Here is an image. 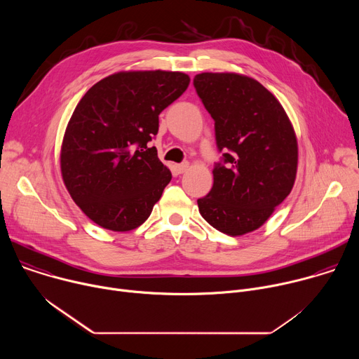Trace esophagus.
<instances>
[{
  "mask_svg": "<svg viewBox=\"0 0 359 359\" xmlns=\"http://www.w3.org/2000/svg\"><path fill=\"white\" fill-rule=\"evenodd\" d=\"M189 168H190V165H189L187 162H184V163H179V165H175V170H176L177 173H184Z\"/></svg>",
  "mask_w": 359,
  "mask_h": 359,
  "instance_id": "34e87169",
  "label": "esophagus"
}]
</instances>
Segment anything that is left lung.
Wrapping results in <instances>:
<instances>
[{"label":"left lung","mask_w":359,"mask_h":359,"mask_svg":"<svg viewBox=\"0 0 359 359\" xmlns=\"http://www.w3.org/2000/svg\"><path fill=\"white\" fill-rule=\"evenodd\" d=\"M215 119L223 163L213 187L197 200L216 230L243 236L262 227L291 193L298 166L292 123L278 99L259 81L234 72H203L193 79Z\"/></svg>","instance_id":"obj_1"}]
</instances>
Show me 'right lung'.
I'll return each mask as SVG.
<instances>
[{"label":"right lung","mask_w":359,"mask_h":359,"mask_svg":"<svg viewBox=\"0 0 359 359\" xmlns=\"http://www.w3.org/2000/svg\"><path fill=\"white\" fill-rule=\"evenodd\" d=\"M173 71H121L79 100L61 146V175L76 206L97 226L129 231L150 216L170 170L147 147L159 115L189 86Z\"/></svg>","instance_id":"right-lung-1"}]
</instances>
